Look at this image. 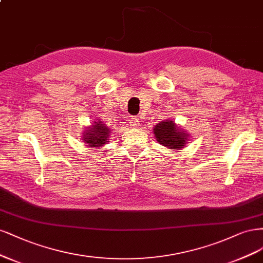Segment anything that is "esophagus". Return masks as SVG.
Returning a JSON list of instances; mask_svg holds the SVG:
<instances>
[{
	"mask_svg": "<svg viewBox=\"0 0 263 263\" xmlns=\"http://www.w3.org/2000/svg\"><path fill=\"white\" fill-rule=\"evenodd\" d=\"M129 123H130L131 128H138V126L140 125L139 118L138 117H131L130 120H129Z\"/></svg>",
	"mask_w": 263,
	"mask_h": 263,
	"instance_id": "obj_1",
	"label": "esophagus"
}]
</instances>
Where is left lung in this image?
Instances as JSON below:
<instances>
[{
	"label": "left lung",
	"instance_id": "obj_1",
	"mask_svg": "<svg viewBox=\"0 0 263 263\" xmlns=\"http://www.w3.org/2000/svg\"><path fill=\"white\" fill-rule=\"evenodd\" d=\"M153 133L159 144L171 149H181L189 141V134L173 120L157 123L154 126Z\"/></svg>",
	"mask_w": 263,
	"mask_h": 263
}]
</instances>
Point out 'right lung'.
Wrapping results in <instances>:
<instances>
[{"label":"right lung","mask_w":263,"mask_h":263,"mask_svg":"<svg viewBox=\"0 0 263 263\" xmlns=\"http://www.w3.org/2000/svg\"><path fill=\"white\" fill-rule=\"evenodd\" d=\"M110 133H111L110 128H108L103 121L97 119L91 125L86 126V130L83 132L82 139L86 146L90 148H99L109 142Z\"/></svg>","instance_id":"obj_1"}]
</instances>
